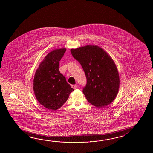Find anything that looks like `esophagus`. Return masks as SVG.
Instances as JSON below:
<instances>
[{
	"label": "esophagus",
	"mask_w": 153,
	"mask_h": 153,
	"mask_svg": "<svg viewBox=\"0 0 153 153\" xmlns=\"http://www.w3.org/2000/svg\"><path fill=\"white\" fill-rule=\"evenodd\" d=\"M72 88H74V89H76V88H77V85H72Z\"/></svg>",
	"instance_id": "1"
}]
</instances>
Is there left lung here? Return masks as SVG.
Instances as JSON below:
<instances>
[{
  "instance_id": "1",
  "label": "left lung",
  "mask_w": 153,
  "mask_h": 153,
  "mask_svg": "<svg viewBox=\"0 0 153 153\" xmlns=\"http://www.w3.org/2000/svg\"><path fill=\"white\" fill-rule=\"evenodd\" d=\"M74 59L80 63L87 79L82 92L88 102L98 108L111 104L117 97L120 79L113 59L96 45L72 49Z\"/></svg>"
}]
</instances>
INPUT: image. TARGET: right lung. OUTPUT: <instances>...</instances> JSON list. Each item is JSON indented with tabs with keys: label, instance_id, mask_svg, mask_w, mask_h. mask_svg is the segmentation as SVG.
<instances>
[{
	"label": "right lung",
	"instance_id": "obj_1",
	"mask_svg": "<svg viewBox=\"0 0 153 153\" xmlns=\"http://www.w3.org/2000/svg\"><path fill=\"white\" fill-rule=\"evenodd\" d=\"M66 49H55L49 52L40 63L33 80V90L38 101L49 110L61 107L74 91L62 75L59 67Z\"/></svg>",
	"mask_w": 153,
	"mask_h": 153
}]
</instances>
